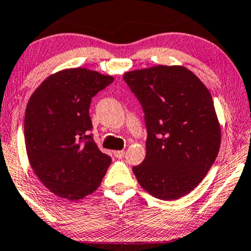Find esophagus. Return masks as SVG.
Wrapping results in <instances>:
<instances>
[{
    "mask_svg": "<svg viewBox=\"0 0 251 251\" xmlns=\"http://www.w3.org/2000/svg\"><path fill=\"white\" fill-rule=\"evenodd\" d=\"M114 156L118 159H122L123 157L125 156V151L124 150H118V151H114Z\"/></svg>",
    "mask_w": 251,
    "mask_h": 251,
    "instance_id": "1",
    "label": "esophagus"
}]
</instances>
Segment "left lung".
Masks as SVG:
<instances>
[{
  "label": "left lung",
  "mask_w": 251,
  "mask_h": 251,
  "mask_svg": "<svg viewBox=\"0 0 251 251\" xmlns=\"http://www.w3.org/2000/svg\"><path fill=\"white\" fill-rule=\"evenodd\" d=\"M143 108L148 139L137 182L151 196L175 200L191 192L213 166L221 125L204 84L183 66H154L124 74Z\"/></svg>",
  "instance_id": "left-lung-1"
}]
</instances>
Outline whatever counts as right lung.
I'll return each instance as SVG.
<instances>
[{"label": "right lung", "mask_w": 251, "mask_h": 251, "mask_svg": "<svg viewBox=\"0 0 251 251\" xmlns=\"http://www.w3.org/2000/svg\"><path fill=\"white\" fill-rule=\"evenodd\" d=\"M114 77L86 68L63 69L43 80L28 101L25 144L30 167L58 197L79 200L101 184L111 158L90 134L91 100Z\"/></svg>", "instance_id": "obj_1"}]
</instances>
